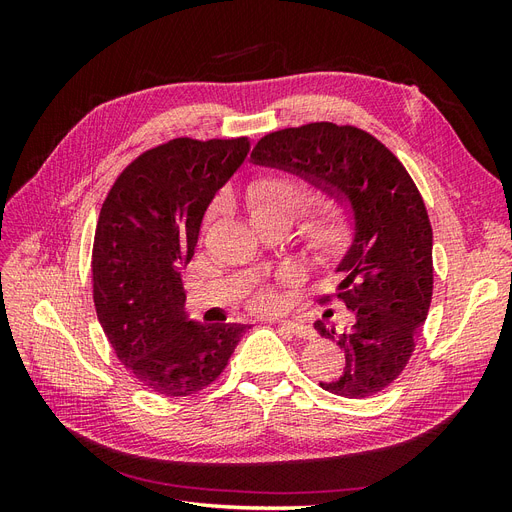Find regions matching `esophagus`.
<instances>
[{
    "instance_id": "34e87169",
    "label": "esophagus",
    "mask_w": 512,
    "mask_h": 512,
    "mask_svg": "<svg viewBox=\"0 0 512 512\" xmlns=\"http://www.w3.org/2000/svg\"><path fill=\"white\" fill-rule=\"evenodd\" d=\"M277 327H280L286 333H290V335H297V337H303V339L314 337V329L307 327L305 322H299V320H280V322H277Z\"/></svg>"
}]
</instances>
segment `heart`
Masks as SVG:
<instances>
[{
  "mask_svg": "<svg viewBox=\"0 0 512 512\" xmlns=\"http://www.w3.org/2000/svg\"><path fill=\"white\" fill-rule=\"evenodd\" d=\"M245 205L254 222L284 220L290 224L305 205V190L290 177L265 175L250 183L245 192ZM352 237L350 215L339 205H329L305 226L307 247L322 265H339L350 250ZM277 303L280 299L273 290H260L254 299V305L265 312L275 309Z\"/></svg>",
  "mask_w": 512,
  "mask_h": 512,
  "instance_id": "b5f03b06",
  "label": "heart"
}]
</instances>
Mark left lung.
<instances>
[{"label":"left lung","instance_id":"1","mask_svg":"<svg viewBox=\"0 0 512 512\" xmlns=\"http://www.w3.org/2000/svg\"><path fill=\"white\" fill-rule=\"evenodd\" d=\"M252 164L299 177L350 215L352 245L333 271L352 324L335 331L314 322L346 365L320 386L350 399L382 391L406 367L433 290L431 224L408 170L378 138L327 121L260 138Z\"/></svg>","mask_w":512,"mask_h":512}]
</instances>
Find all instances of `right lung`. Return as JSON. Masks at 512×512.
<instances>
[{"mask_svg":"<svg viewBox=\"0 0 512 512\" xmlns=\"http://www.w3.org/2000/svg\"><path fill=\"white\" fill-rule=\"evenodd\" d=\"M252 149L175 138L145 151L108 192L94 239V303L119 361L145 389L185 397L218 378L247 324H203L185 309V267L215 194Z\"/></svg>","mask_w":512,"mask_h":512,"instance_id":"right-lung-1","label":"right lung"}]
</instances>
